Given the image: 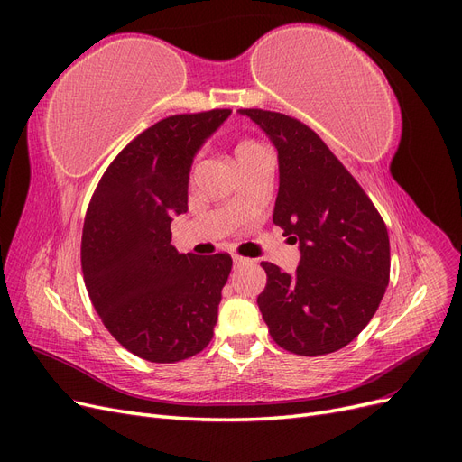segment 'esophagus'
<instances>
[{"label": "esophagus", "mask_w": 462, "mask_h": 462, "mask_svg": "<svg viewBox=\"0 0 462 462\" xmlns=\"http://www.w3.org/2000/svg\"><path fill=\"white\" fill-rule=\"evenodd\" d=\"M246 262H250V260H248V258H243V256L233 254V263H235V265H243V263H246Z\"/></svg>", "instance_id": "obj_1"}]
</instances>
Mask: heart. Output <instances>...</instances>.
<instances>
[{
    "mask_svg": "<svg viewBox=\"0 0 462 462\" xmlns=\"http://www.w3.org/2000/svg\"><path fill=\"white\" fill-rule=\"evenodd\" d=\"M262 150H265V148L262 144L254 143V141H241L239 144L235 146L236 163H239L245 158H248V156H253V153H256V152H262Z\"/></svg>",
    "mask_w": 462,
    "mask_h": 462,
    "instance_id": "1",
    "label": "heart"
}]
</instances>
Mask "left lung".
I'll list each match as a JSON object with an SVG mask.
<instances>
[{
  "label": "left lung",
  "instance_id": "1",
  "mask_svg": "<svg viewBox=\"0 0 462 462\" xmlns=\"http://www.w3.org/2000/svg\"><path fill=\"white\" fill-rule=\"evenodd\" d=\"M277 152L273 223L299 241V268L268 275L258 309L272 339L300 356L335 353L368 326L389 283V235L366 192L304 123L239 109Z\"/></svg>",
  "mask_w": 462,
  "mask_h": 462
}]
</instances>
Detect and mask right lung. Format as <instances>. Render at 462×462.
<instances>
[{
  "mask_svg": "<svg viewBox=\"0 0 462 462\" xmlns=\"http://www.w3.org/2000/svg\"><path fill=\"white\" fill-rule=\"evenodd\" d=\"M231 109L173 116L125 146L106 170L82 229L85 285L104 326L150 362H179L212 341L229 254H179L173 216L189 206L190 167Z\"/></svg>",
  "mask_w": 462,
  "mask_h": 462,
  "instance_id": "1",
  "label": "right lung"
}]
</instances>
